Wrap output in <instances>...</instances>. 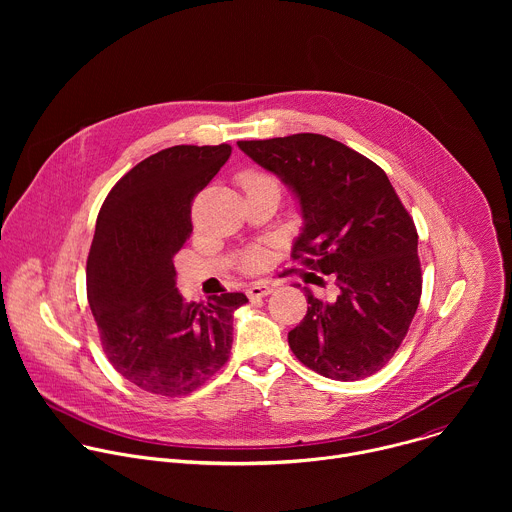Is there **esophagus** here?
<instances>
[{"label":"esophagus","instance_id":"1","mask_svg":"<svg viewBox=\"0 0 512 512\" xmlns=\"http://www.w3.org/2000/svg\"><path fill=\"white\" fill-rule=\"evenodd\" d=\"M271 285L269 283H265V281H255V283H251L249 287H247V296L249 298H265V296H269L271 294Z\"/></svg>","mask_w":512,"mask_h":512}]
</instances>
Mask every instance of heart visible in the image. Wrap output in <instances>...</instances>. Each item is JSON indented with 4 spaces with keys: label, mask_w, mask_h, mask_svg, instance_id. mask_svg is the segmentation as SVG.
I'll return each mask as SVG.
<instances>
[{
    "label": "heart",
    "mask_w": 512,
    "mask_h": 512,
    "mask_svg": "<svg viewBox=\"0 0 512 512\" xmlns=\"http://www.w3.org/2000/svg\"><path fill=\"white\" fill-rule=\"evenodd\" d=\"M261 182H273V180H271L269 176H265V174H259V172H245V174H241V184H243V188L261 184ZM261 265H263V253H261L259 249L247 253V257H245V267H247V269H257V267H261Z\"/></svg>",
    "instance_id": "obj_1"
}]
</instances>
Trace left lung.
Returning a JSON list of instances; mask_svg holds the SVG:
<instances>
[{"label":"left lung","mask_w":512,"mask_h":512,"mask_svg":"<svg viewBox=\"0 0 512 512\" xmlns=\"http://www.w3.org/2000/svg\"><path fill=\"white\" fill-rule=\"evenodd\" d=\"M300 202L291 257L330 275L336 298L308 289V314L287 334L308 369L334 381L381 371L403 342L421 298L417 231L387 174L318 133L237 141Z\"/></svg>","instance_id":"left-lung-1"}]
</instances>
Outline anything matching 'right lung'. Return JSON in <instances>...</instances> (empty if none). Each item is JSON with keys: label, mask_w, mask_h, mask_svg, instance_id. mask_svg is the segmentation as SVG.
<instances>
[{"label": "right lung", "mask_w": 512, "mask_h": 512, "mask_svg": "<svg viewBox=\"0 0 512 512\" xmlns=\"http://www.w3.org/2000/svg\"><path fill=\"white\" fill-rule=\"evenodd\" d=\"M233 148L174 145L131 168L107 194L87 259V298L113 369L139 389L188 395L221 371L233 314L247 296L186 304L174 255L192 233L194 196Z\"/></svg>", "instance_id": "obj_1"}]
</instances>
